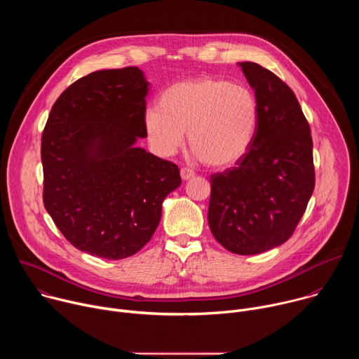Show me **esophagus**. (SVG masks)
Wrapping results in <instances>:
<instances>
[{
  "instance_id": "34e87169",
  "label": "esophagus",
  "mask_w": 359,
  "mask_h": 359,
  "mask_svg": "<svg viewBox=\"0 0 359 359\" xmlns=\"http://www.w3.org/2000/svg\"><path fill=\"white\" fill-rule=\"evenodd\" d=\"M180 176H182L183 180H189L194 176V172L190 168H182L180 169Z\"/></svg>"
}]
</instances>
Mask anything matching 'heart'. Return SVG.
Returning <instances> with one entry per match:
<instances>
[{
  "label": "heart",
  "instance_id": "heart-1",
  "mask_svg": "<svg viewBox=\"0 0 359 359\" xmlns=\"http://www.w3.org/2000/svg\"><path fill=\"white\" fill-rule=\"evenodd\" d=\"M260 118V104L245 85L217 78H193L170 85L159 107L143 116L149 142L163 156L184 142L194 156L215 168L230 166L250 149Z\"/></svg>",
  "mask_w": 359,
  "mask_h": 359
}]
</instances>
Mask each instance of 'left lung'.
<instances>
[{
    "label": "left lung",
    "instance_id": "8db88e82",
    "mask_svg": "<svg viewBox=\"0 0 359 359\" xmlns=\"http://www.w3.org/2000/svg\"><path fill=\"white\" fill-rule=\"evenodd\" d=\"M260 104L255 137L236 166L210 176L209 226L229 251L259 254L285 243L314 191L313 137L291 88L255 62H240Z\"/></svg>",
    "mask_w": 359,
    "mask_h": 359
}]
</instances>
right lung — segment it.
Returning <instances> with one entry per match:
<instances>
[{
	"label": "right lung",
	"mask_w": 359,
	"mask_h": 359,
	"mask_svg": "<svg viewBox=\"0 0 359 359\" xmlns=\"http://www.w3.org/2000/svg\"><path fill=\"white\" fill-rule=\"evenodd\" d=\"M149 83L136 67L92 72L57 99L42 132L43 206L78 250L107 260L153 236L177 165L142 147Z\"/></svg>",
	"instance_id": "right-lung-1"
}]
</instances>
